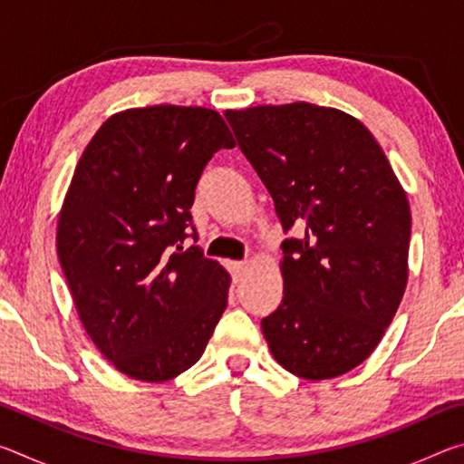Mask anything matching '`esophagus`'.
Wrapping results in <instances>:
<instances>
[{
  "instance_id": "esophagus-1",
  "label": "esophagus",
  "mask_w": 464,
  "mask_h": 464,
  "mask_svg": "<svg viewBox=\"0 0 464 464\" xmlns=\"http://www.w3.org/2000/svg\"><path fill=\"white\" fill-rule=\"evenodd\" d=\"M227 268H229L233 280H241L243 274H246L247 264L246 262H227Z\"/></svg>"
}]
</instances>
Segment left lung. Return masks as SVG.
<instances>
[{
    "instance_id": "8db88e82",
    "label": "left lung",
    "mask_w": 464,
    "mask_h": 464,
    "mask_svg": "<svg viewBox=\"0 0 464 464\" xmlns=\"http://www.w3.org/2000/svg\"><path fill=\"white\" fill-rule=\"evenodd\" d=\"M286 233L285 296L262 332L280 366L335 379L372 354L407 285L411 213L362 122L309 102L227 110Z\"/></svg>"
}]
</instances>
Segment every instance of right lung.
<instances>
[{
	"mask_svg": "<svg viewBox=\"0 0 464 464\" xmlns=\"http://www.w3.org/2000/svg\"><path fill=\"white\" fill-rule=\"evenodd\" d=\"M233 147L215 110L163 104L110 116L77 161L59 262L85 332L130 379L188 371L227 307L229 274L182 243L202 169Z\"/></svg>",
	"mask_w": 464,
	"mask_h": 464,
	"instance_id": "1",
	"label": "right lung"
}]
</instances>
